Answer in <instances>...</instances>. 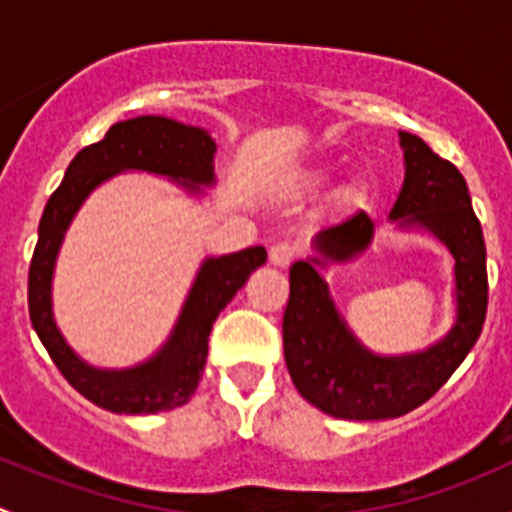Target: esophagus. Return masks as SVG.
Returning <instances> with one entry per match:
<instances>
[{"instance_id": "esophagus-1", "label": "esophagus", "mask_w": 512, "mask_h": 512, "mask_svg": "<svg viewBox=\"0 0 512 512\" xmlns=\"http://www.w3.org/2000/svg\"><path fill=\"white\" fill-rule=\"evenodd\" d=\"M294 257H297V247L292 242H275L270 247V262L275 267H289Z\"/></svg>"}]
</instances>
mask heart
<instances>
[{"mask_svg":"<svg viewBox=\"0 0 512 512\" xmlns=\"http://www.w3.org/2000/svg\"><path fill=\"white\" fill-rule=\"evenodd\" d=\"M317 185H322V175H312V178L307 180V188H317ZM339 198H342L344 203H349V200L354 198V190L352 188L342 190V193H339Z\"/></svg>","mask_w":512,"mask_h":512,"instance_id":"1","label":"heart"}]
</instances>
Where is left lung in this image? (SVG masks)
I'll use <instances>...</instances> for the list:
<instances>
[{
  "mask_svg": "<svg viewBox=\"0 0 512 512\" xmlns=\"http://www.w3.org/2000/svg\"><path fill=\"white\" fill-rule=\"evenodd\" d=\"M406 178L389 218L423 227L456 260V324L433 347L404 356H379L349 332L317 272L327 262H347L369 247L374 223L354 213L314 237L317 257L289 267V302L282 342L289 376L299 394L324 414L347 421L396 418L426 404L461 366L488 309L483 230L473 213L466 178L411 133H399Z\"/></svg>",
  "mask_w": 512,
  "mask_h": 512,
  "instance_id": "1",
  "label": "left lung"
}]
</instances>
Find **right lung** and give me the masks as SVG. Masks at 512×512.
<instances>
[{
  "label": "right lung",
  "mask_w": 512,
  "mask_h": 512,
  "mask_svg": "<svg viewBox=\"0 0 512 512\" xmlns=\"http://www.w3.org/2000/svg\"><path fill=\"white\" fill-rule=\"evenodd\" d=\"M215 141L198 126L163 116H138L108 128L106 136L76 153L64 180L51 193L39 223L29 265V317L56 369L81 396L113 414H156L188 404L208 361V337L225 304L265 265V247H247L200 265L168 342L143 364L131 369H96L74 354L56 329L51 312V277L66 227L89 193L121 170L168 175L200 193L215 183Z\"/></svg>",
  "instance_id": "obj_1"
}]
</instances>
